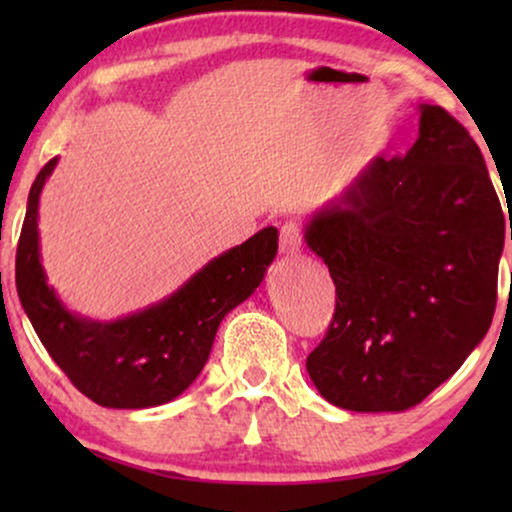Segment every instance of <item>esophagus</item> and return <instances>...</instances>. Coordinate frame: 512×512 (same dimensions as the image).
<instances>
[{
  "instance_id": "34e87169",
  "label": "esophagus",
  "mask_w": 512,
  "mask_h": 512,
  "mask_svg": "<svg viewBox=\"0 0 512 512\" xmlns=\"http://www.w3.org/2000/svg\"><path fill=\"white\" fill-rule=\"evenodd\" d=\"M279 249L286 256H296L303 249V226L298 221H286L279 230Z\"/></svg>"
}]
</instances>
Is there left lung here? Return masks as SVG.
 <instances>
[{
  "instance_id": "left-lung-1",
  "label": "left lung",
  "mask_w": 512,
  "mask_h": 512,
  "mask_svg": "<svg viewBox=\"0 0 512 512\" xmlns=\"http://www.w3.org/2000/svg\"><path fill=\"white\" fill-rule=\"evenodd\" d=\"M419 114L412 149L370 160L305 228L335 284L307 373L345 410L415 408L492 326L508 230L499 195L464 125L433 104Z\"/></svg>"
}]
</instances>
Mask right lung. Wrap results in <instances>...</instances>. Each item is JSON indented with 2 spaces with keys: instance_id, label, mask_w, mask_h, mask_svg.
<instances>
[{
  "instance_id": "add662e5",
  "label": "right lung",
  "mask_w": 512,
  "mask_h": 512,
  "mask_svg": "<svg viewBox=\"0 0 512 512\" xmlns=\"http://www.w3.org/2000/svg\"><path fill=\"white\" fill-rule=\"evenodd\" d=\"M55 165L58 158L41 167L27 198L16 251L20 305L51 359L90 401L121 410L172 401L205 368L221 319L263 282L277 254V228L216 256L170 298L130 317L93 321L60 303L39 261V195Z\"/></svg>"
}]
</instances>
